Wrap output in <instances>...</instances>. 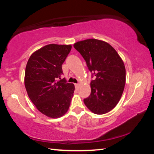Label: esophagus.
Listing matches in <instances>:
<instances>
[{
    "mask_svg": "<svg viewBox=\"0 0 154 154\" xmlns=\"http://www.w3.org/2000/svg\"><path fill=\"white\" fill-rule=\"evenodd\" d=\"M79 85L78 84V83H75V88H76L77 90L78 89V88H79Z\"/></svg>",
    "mask_w": 154,
    "mask_h": 154,
    "instance_id": "34e87169",
    "label": "esophagus"
}]
</instances>
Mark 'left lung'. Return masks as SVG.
Returning <instances> with one entry per match:
<instances>
[{
    "instance_id": "left-lung-1",
    "label": "left lung",
    "mask_w": 154,
    "mask_h": 154,
    "mask_svg": "<svg viewBox=\"0 0 154 154\" xmlns=\"http://www.w3.org/2000/svg\"><path fill=\"white\" fill-rule=\"evenodd\" d=\"M86 62L92 77L91 94L85 105L98 115L108 113L118 103L126 83V69L115 49L105 41L90 38L74 44Z\"/></svg>"
}]
</instances>
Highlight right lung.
<instances>
[{
	"label": "right lung",
	"mask_w": 154,
	"mask_h": 154,
	"mask_svg": "<svg viewBox=\"0 0 154 154\" xmlns=\"http://www.w3.org/2000/svg\"><path fill=\"white\" fill-rule=\"evenodd\" d=\"M71 45L49 44L30 56L25 71L28 95L41 113L51 118L66 113L73 95L72 83L61 79L62 65L71 50Z\"/></svg>",
	"instance_id": "obj_1"
}]
</instances>
